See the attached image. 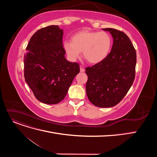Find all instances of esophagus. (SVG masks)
I'll list each match as a JSON object with an SVG mask.
<instances>
[{"instance_id": "34e87169", "label": "esophagus", "mask_w": 157, "mask_h": 157, "mask_svg": "<svg viewBox=\"0 0 157 157\" xmlns=\"http://www.w3.org/2000/svg\"><path fill=\"white\" fill-rule=\"evenodd\" d=\"M80 72H84V68L83 66H80Z\"/></svg>"}]
</instances>
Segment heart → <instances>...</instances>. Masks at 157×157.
Listing matches in <instances>:
<instances>
[{
  "instance_id": "b5f03b06",
  "label": "heart",
  "mask_w": 157,
  "mask_h": 157,
  "mask_svg": "<svg viewBox=\"0 0 157 157\" xmlns=\"http://www.w3.org/2000/svg\"><path fill=\"white\" fill-rule=\"evenodd\" d=\"M112 45L111 36L104 31H81L75 33L71 41H65L63 47L68 58L77 59L82 52L88 62L96 64L101 62L110 52Z\"/></svg>"
}]
</instances>
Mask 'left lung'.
<instances>
[{"label": "left lung", "instance_id": "1", "mask_svg": "<svg viewBox=\"0 0 157 157\" xmlns=\"http://www.w3.org/2000/svg\"><path fill=\"white\" fill-rule=\"evenodd\" d=\"M113 38L111 52L101 62L86 68V90L90 101L99 107H111L124 98L134 82L136 52L124 33L102 29Z\"/></svg>", "mask_w": 157, "mask_h": 157}]
</instances>
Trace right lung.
Segmentation results:
<instances>
[{"mask_svg": "<svg viewBox=\"0 0 157 157\" xmlns=\"http://www.w3.org/2000/svg\"><path fill=\"white\" fill-rule=\"evenodd\" d=\"M63 29L50 25L38 30L27 44L24 56V77L35 98L46 104H57L67 95L78 63L66 59Z\"/></svg>", "mask_w": 157, "mask_h": 157, "instance_id": "1", "label": "right lung"}]
</instances>
